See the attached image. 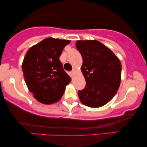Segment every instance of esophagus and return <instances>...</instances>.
I'll list each match as a JSON object with an SVG mask.
<instances>
[{
    "mask_svg": "<svg viewBox=\"0 0 147 147\" xmlns=\"http://www.w3.org/2000/svg\"><path fill=\"white\" fill-rule=\"evenodd\" d=\"M69 75H70V77H71L72 78V77H73L75 75V70H72V72H70V73H69Z\"/></svg>",
    "mask_w": 147,
    "mask_h": 147,
    "instance_id": "esophagus-1",
    "label": "esophagus"
}]
</instances>
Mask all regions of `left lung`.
Instances as JSON below:
<instances>
[{
    "label": "left lung",
    "mask_w": 147,
    "mask_h": 147,
    "mask_svg": "<svg viewBox=\"0 0 147 147\" xmlns=\"http://www.w3.org/2000/svg\"><path fill=\"white\" fill-rule=\"evenodd\" d=\"M76 48L82 55L81 68L86 87L78 91L81 102L99 108L110 102L121 82L122 64L109 48L96 40L77 41Z\"/></svg>",
    "instance_id": "8db88e82"
}]
</instances>
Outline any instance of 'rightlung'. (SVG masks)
Here are the masks:
<instances>
[{
  "instance_id": "add662e5",
  "label": "right lung",
  "mask_w": 147,
  "mask_h": 147,
  "mask_svg": "<svg viewBox=\"0 0 147 147\" xmlns=\"http://www.w3.org/2000/svg\"><path fill=\"white\" fill-rule=\"evenodd\" d=\"M69 40L47 38L31 47L22 69L27 86L37 101L51 104L60 100L71 79L64 71L59 57Z\"/></svg>"
}]
</instances>
